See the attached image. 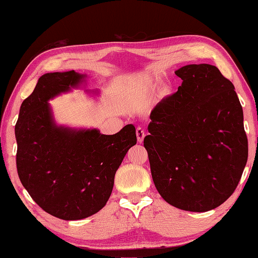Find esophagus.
<instances>
[{"label":"esophagus","instance_id":"1","mask_svg":"<svg viewBox=\"0 0 258 258\" xmlns=\"http://www.w3.org/2000/svg\"><path fill=\"white\" fill-rule=\"evenodd\" d=\"M136 134H137V139H138V142L142 144V142H144V139H145V136H146L145 130L139 127V128H137Z\"/></svg>","mask_w":258,"mask_h":258}]
</instances>
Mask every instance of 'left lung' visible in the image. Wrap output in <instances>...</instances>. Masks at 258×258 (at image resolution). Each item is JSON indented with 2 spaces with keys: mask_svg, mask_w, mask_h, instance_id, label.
Here are the masks:
<instances>
[{
  "mask_svg": "<svg viewBox=\"0 0 258 258\" xmlns=\"http://www.w3.org/2000/svg\"><path fill=\"white\" fill-rule=\"evenodd\" d=\"M183 83L153 108L144 140L158 192L173 207L207 212L230 198L247 162L243 108L219 68L175 71Z\"/></svg>",
  "mask_w": 258,
  "mask_h": 258,
  "instance_id": "left-lung-1",
  "label": "left lung"
}]
</instances>
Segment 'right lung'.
Here are the masks:
<instances>
[{
  "mask_svg": "<svg viewBox=\"0 0 258 258\" xmlns=\"http://www.w3.org/2000/svg\"><path fill=\"white\" fill-rule=\"evenodd\" d=\"M86 78L75 71L44 74L22 102L15 125L16 167L23 186L45 212L66 221L86 219L105 207L116 171L137 144L134 124L102 135L96 128L56 123L48 101L78 89Z\"/></svg>",
  "mask_w": 258,
  "mask_h": 258,
  "instance_id": "obj_1",
  "label": "right lung"
}]
</instances>
